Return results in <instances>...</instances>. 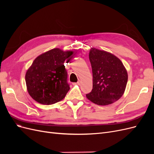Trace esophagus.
Returning a JSON list of instances; mask_svg holds the SVG:
<instances>
[{
	"instance_id": "esophagus-1",
	"label": "esophagus",
	"mask_w": 154,
	"mask_h": 154,
	"mask_svg": "<svg viewBox=\"0 0 154 154\" xmlns=\"http://www.w3.org/2000/svg\"><path fill=\"white\" fill-rule=\"evenodd\" d=\"M73 85H80V81H78V82H76V83H73Z\"/></svg>"
}]
</instances>
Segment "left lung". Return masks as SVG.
Here are the masks:
<instances>
[{"label": "left lung", "instance_id": "1", "mask_svg": "<svg viewBox=\"0 0 154 154\" xmlns=\"http://www.w3.org/2000/svg\"><path fill=\"white\" fill-rule=\"evenodd\" d=\"M93 83L87 98L98 105L118 101L125 92L128 74L121 60L112 54L96 49L89 53Z\"/></svg>", "mask_w": 154, "mask_h": 154}]
</instances>
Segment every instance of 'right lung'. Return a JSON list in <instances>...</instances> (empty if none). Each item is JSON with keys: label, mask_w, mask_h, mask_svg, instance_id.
<instances>
[{"label": "right lung", "mask_w": 154, "mask_h": 154, "mask_svg": "<svg viewBox=\"0 0 154 154\" xmlns=\"http://www.w3.org/2000/svg\"><path fill=\"white\" fill-rule=\"evenodd\" d=\"M73 54L58 48L38 56L26 74L29 95L43 105H51L63 100L70 89L65 60Z\"/></svg>", "instance_id": "1"}]
</instances>
